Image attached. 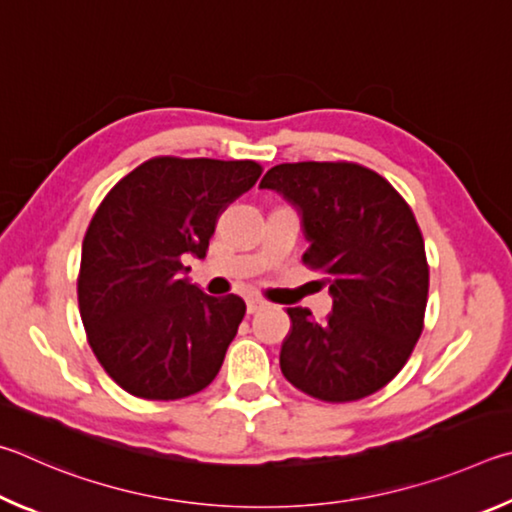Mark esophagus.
Instances as JSON below:
<instances>
[{"mask_svg":"<svg viewBox=\"0 0 512 512\" xmlns=\"http://www.w3.org/2000/svg\"><path fill=\"white\" fill-rule=\"evenodd\" d=\"M265 308V301L263 299H247V312L249 315H254V312H258V310H263Z\"/></svg>","mask_w":512,"mask_h":512,"instance_id":"obj_1","label":"esophagus"}]
</instances>
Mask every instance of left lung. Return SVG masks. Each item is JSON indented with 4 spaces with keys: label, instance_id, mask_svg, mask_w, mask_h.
Masks as SVG:
<instances>
[{
    "label": "left lung",
    "instance_id": "left-lung-1",
    "mask_svg": "<svg viewBox=\"0 0 512 512\" xmlns=\"http://www.w3.org/2000/svg\"><path fill=\"white\" fill-rule=\"evenodd\" d=\"M261 188L299 211L310 242L303 263L326 274L333 297L324 321L308 308H288L283 375L324 402H353L387 387L414 351L427 308L425 240L409 204L353 161L279 164Z\"/></svg>",
    "mask_w": 512,
    "mask_h": 512
}]
</instances>
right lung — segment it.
I'll return each mask as SVG.
<instances>
[{
    "mask_svg": "<svg viewBox=\"0 0 512 512\" xmlns=\"http://www.w3.org/2000/svg\"><path fill=\"white\" fill-rule=\"evenodd\" d=\"M261 173L249 159L152 157L96 209L80 256V319L96 360L132 396L179 400L218 375L245 301L209 297L184 261L206 256L220 213Z\"/></svg>",
    "mask_w": 512,
    "mask_h": 512,
    "instance_id": "add662e5",
    "label": "right lung"
}]
</instances>
